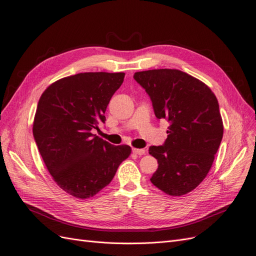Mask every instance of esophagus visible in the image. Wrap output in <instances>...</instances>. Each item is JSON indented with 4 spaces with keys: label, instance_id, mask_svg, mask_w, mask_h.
Wrapping results in <instances>:
<instances>
[{
    "label": "esophagus",
    "instance_id": "esophagus-1",
    "mask_svg": "<svg viewBox=\"0 0 256 256\" xmlns=\"http://www.w3.org/2000/svg\"><path fill=\"white\" fill-rule=\"evenodd\" d=\"M132 152L136 154H138V156H142V154H145V150H143V148H132Z\"/></svg>",
    "mask_w": 256,
    "mask_h": 256
}]
</instances>
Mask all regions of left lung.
Segmentation results:
<instances>
[{
  "label": "left lung",
  "mask_w": 256,
  "mask_h": 256,
  "mask_svg": "<svg viewBox=\"0 0 256 256\" xmlns=\"http://www.w3.org/2000/svg\"><path fill=\"white\" fill-rule=\"evenodd\" d=\"M134 79L150 96L156 118L170 124L164 144L148 150L158 161L150 182L168 196H184L203 182L220 146L218 100L206 84L177 69L136 72Z\"/></svg>",
  "instance_id": "8db88e82"
}]
</instances>
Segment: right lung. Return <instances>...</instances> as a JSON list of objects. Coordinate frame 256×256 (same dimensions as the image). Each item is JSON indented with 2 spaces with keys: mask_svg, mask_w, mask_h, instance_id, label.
I'll list each match as a JSON object with an SVG mask.
<instances>
[{
  "mask_svg": "<svg viewBox=\"0 0 256 256\" xmlns=\"http://www.w3.org/2000/svg\"><path fill=\"white\" fill-rule=\"evenodd\" d=\"M124 72H82L51 84L38 102L33 136L48 171L60 189L88 198L109 184L130 146H115L92 134Z\"/></svg>",
  "mask_w": 256,
  "mask_h": 256,
  "instance_id": "right-lung-1",
  "label": "right lung"
}]
</instances>
